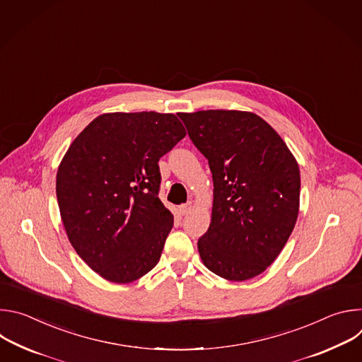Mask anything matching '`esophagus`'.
Masks as SVG:
<instances>
[{
  "mask_svg": "<svg viewBox=\"0 0 362 362\" xmlns=\"http://www.w3.org/2000/svg\"><path fill=\"white\" fill-rule=\"evenodd\" d=\"M192 209H193V203H192V202H187V203H185V204L179 206V212H180V215H182V216H185V215L190 214V211H192Z\"/></svg>",
  "mask_w": 362,
  "mask_h": 362,
  "instance_id": "esophagus-1",
  "label": "esophagus"
}]
</instances>
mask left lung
I'll use <instances>...</instances> for the list:
<instances>
[{
	"label": "left lung",
	"mask_w": 362,
	"mask_h": 362,
	"mask_svg": "<svg viewBox=\"0 0 362 362\" xmlns=\"http://www.w3.org/2000/svg\"><path fill=\"white\" fill-rule=\"evenodd\" d=\"M179 117L214 179L212 222L197 240L202 261L228 281L255 278L276 259L296 223L300 175L293 154L250 112Z\"/></svg>",
	"instance_id": "1"
}]
</instances>
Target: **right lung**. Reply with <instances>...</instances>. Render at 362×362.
Masks as SVG:
<instances>
[{
    "instance_id": "1",
    "label": "right lung",
    "mask_w": 362,
    "mask_h": 362,
    "mask_svg": "<svg viewBox=\"0 0 362 362\" xmlns=\"http://www.w3.org/2000/svg\"><path fill=\"white\" fill-rule=\"evenodd\" d=\"M186 130L170 113H106L70 144L56 192L67 236L101 278L133 282L158 265L173 226L159 159Z\"/></svg>"
}]
</instances>
